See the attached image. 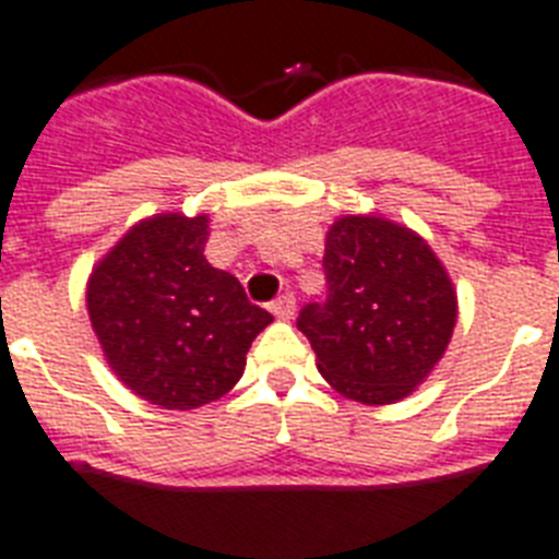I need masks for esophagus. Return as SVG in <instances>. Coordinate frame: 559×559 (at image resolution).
I'll list each match as a JSON object with an SVG mask.
<instances>
[{"label":"esophagus","mask_w":559,"mask_h":559,"mask_svg":"<svg viewBox=\"0 0 559 559\" xmlns=\"http://www.w3.org/2000/svg\"><path fill=\"white\" fill-rule=\"evenodd\" d=\"M270 310L278 319H293L296 317V296H293V293H284V296H278L272 301Z\"/></svg>","instance_id":"obj_1"}]
</instances>
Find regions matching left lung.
I'll return each instance as SVG.
<instances>
[{
	"instance_id": "left-lung-1",
	"label": "left lung",
	"mask_w": 559,
	"mask_h": 559,
	"mask_svg": "<svg viewBox=\"0 0 559 559\" xmlns=\"http://www.w3.org/2000/svg\"><path fill=\"white\" fill-rule=\"evenodd\" d=\"M328 293L298 313L336 393L393 404L445 355L457 296L431 246L381 216H343L325 237Z\"/></svg>"
}]
</instances>
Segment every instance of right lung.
Segmentation results:
<instances>
[{
	"label": "right lung",
	"mask_w": 559,
	"mask_h": 559,
	"mask_svg": "<svg viewBox=\"0 0 559 559\" xmlns=\"http://www.w3.org/2000/svg\"><path fill=\"white\" fill-rule=\"evenodd\" d=\"M207 216L134 225L87 284V313L110 369L140 399L193 411L223 399L251 340L272 322L234 275L204 261Z\"/></svg>",
	"instance_id": "add662e5"
}]
</instances>
